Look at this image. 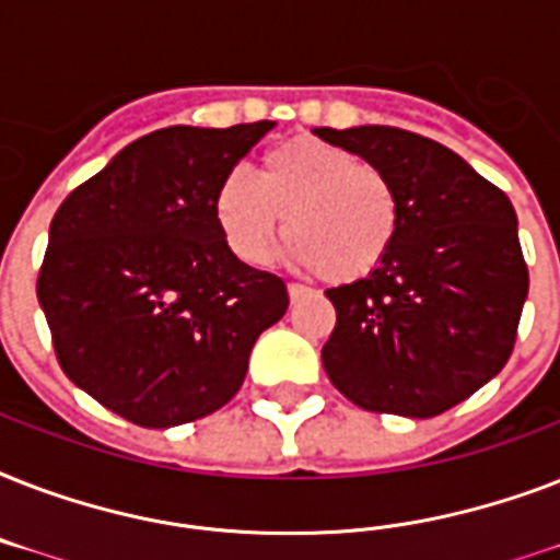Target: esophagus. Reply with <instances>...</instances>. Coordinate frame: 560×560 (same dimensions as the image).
<instances>
[{"label": "esophagus", "mask_w": 560, "mask_h": 560, "mask_svg": "<svg viewBox=\"0 0 560 560\" xmlns=\"http://www.w3.org/2000/svg\"><path fill=\"white\" fill-rule=\"evenodd\" d=\"M288 293H290V299H293V302H299V299L307 293V288H305V284H299V281H290Z\"/></svg>", "instance_id": "esophagus-1"}]
</instances>
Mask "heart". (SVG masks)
Here are the masks:
<instances>
[{"instance_id":"1","label":"heart","mask_w":560,"mask_h":560,"mask_svg":"<svg viewBox=\"0 0 560 560\" xmlns=\"http://www.w3.org/2000/svg\"><path fill=\"white\" fill-rule=\"evenodd\" d=\"M281 218L299 264L328 284H351L389 258L400 194L381 165L340 144L296 136L264 153L258 177L232 171L214 191V220L244 264L270 261Z\"/></svg>"}]
</instances>
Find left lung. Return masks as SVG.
Returning <instances> with one entry per match:
<instances>
[{
	"label": "left lung",
	"instance_id": "1",
	"mask_svg": "<svg viewBox=\"0 0 560 560\" xmlns=\"http://www.w3.org/2000/svg\"><path fill=\"white\" fill-rule=\"evenodd\" d=\"M314 133L381 165L400 194L398 241L381 270L325 290L337 311L325 372L369 412L442 416L514 351L529 267L512 200L451 148L400 127Z\"/></svg>",
	"mask_w": 560,
	"mask_h": 560
}]
</instances>
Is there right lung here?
I'll return each mask as SVG.
<instances>
[{"instance_id":"obj_1","label":"right lung","mask_w":560,"mask_h":560,"mask_svg":"<svg viewBox=\"0 0 560 560\" xmlns=\"http://www.w3.org/2000/svg\"><path fill=\"white\" fill-rule=\"evenodd\" d=\"M272 121L165 127L57 209L37 299L66 377L130 424L165 430L235 398L288 284L237 261L214 191Z\"/></svg>"}]
</instances>
